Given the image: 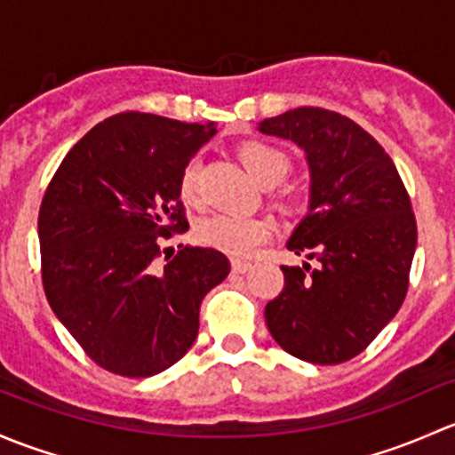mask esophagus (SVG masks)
Masks as SVG:
<instances>
[{
    "mask_svg": "<svg viewBox=\"0 0 455 455\" xmlns=\"http://www.w3.org/2000/svg\"><path fill=\"white\" fill-rule=\"evenodd\" d=\"M251 269V262L241 260V259H234L232 260V271L234 274H245V271Z\"/></svg>",
    "mask_w": 455,
    "mask_h": 455,
    "instance_id": "1",
    "label": "esophagus"
}]
</instances>
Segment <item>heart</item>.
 <instances>
[{"mask_svg":"<svg viewBox=\"0 0 455 455\" xmlns=\"http://www.w3.org/2000/svg\"><path fill=\"white\" fill-rule=\"evenodd\" d=\"M238 157L247 172L262 186L280 184L291 168L287 153L265 140H245L238 147ZM196 193H199V162L190 159L180 172V195L184 201H195ZM274 232L275 226L271 219L228 212L205 217L196 228V236L204 245L238 259L254 256L262 243L274 236Z\"/></svg>","mask_w":455,"mask_h":455,"instance_id":"obj_1","label":"heart"}]
</instances>
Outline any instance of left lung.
Wrapping results in <instances>:
<instances>
[{"instance_id":"left-lung-1","label":"left lung","mask_w":455,"mask_h":455,"mask_svg":"<svg viewBox=\"0 0 455 455\" xmlns=\"http://www.w3.org/2000/svg\"><path fill=\"white\" fill-rule=\"evenodd\" d=\"M259 129L307 153L311 204L287 247L320 262L283 265L284 287L267 302V329L293 357L344 363L405 299L416 250L410 195L381 144L337 111L298 107Z\"/></svg>"}]
</instances>
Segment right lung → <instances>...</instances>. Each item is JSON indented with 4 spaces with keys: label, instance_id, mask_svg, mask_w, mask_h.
Segmentation results:
<instances>
[{
    "label": "right lung",
    "instance_id": "1",
    "mask_svg": "<svg viewBox=\"0 0 455 455\" xmlns=\"http://www.w3.org/2000/svg\"><path fill=\"white\" fill-rule=\"evenodd\" d=\"M210 135L212 124L116 114L74 144L41 201L45 298L87 357L120 377L180 362L205 293L229 274L210 247L162 250L188 229L180 172Z\"/></svg>",
    "mask_w": 455,
    "mask_h": 455
}]
</instances>
